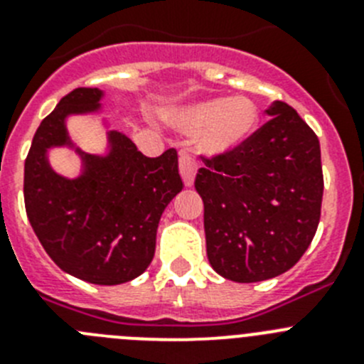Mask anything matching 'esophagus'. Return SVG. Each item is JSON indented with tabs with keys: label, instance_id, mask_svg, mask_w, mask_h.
<instances>
[{
	"label": "esophagus",
	"instance_id": "1",
	"mask_svg": "<svg viewBox=\"0 0 364 364\" xmlns=\"http://www.w3.org/2000/svg\"><path fill=\"white\" fill-rule=\"evenodd\" d=\"M180 175L184 178V184L193 186L195 182V175H197V162L189 156L188 153L180 154Z\"/></svg>",
	"mask_w": 364,
	"mask_h": 364
}]
</instances>
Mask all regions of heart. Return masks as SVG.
<instances>
[{
  "instance_id": "b5f03b06",
  "label": "heart",
  "mask_w": 364,
  "mask_h": 364,
  "mask_svg": "<svg viewBox=\"0 0 364 364\" xmlns=\"http://www.w3.org/2000/svg\"><path fill=\"white\" fill-rule=\"evenodd\" d=\"M169 122L182 133H198V147L205 154H226L255 133L259 109L246 96L211 98L175 109Z\"/></svg>"
}]
</instances>
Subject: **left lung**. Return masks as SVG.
Returning <instances> with one entry per match:
<instances>
[{"label": "left lung", "instance_id": "left-lung-1", "mask_svg": "<svg viewBox=\"0 0 364 364\" xmlns=\"http://www.w3.org/2000/svg\"><path fill=\"white\" fill-rule=\"evenodd\" d=\"M266 114L272 118L239 149L204 159L195 178L210 264L235 282L288 272L319 226V138L284 102H273Z\"/></svg>", "mask_w": 364, "mask_h": 364}]
</instances>
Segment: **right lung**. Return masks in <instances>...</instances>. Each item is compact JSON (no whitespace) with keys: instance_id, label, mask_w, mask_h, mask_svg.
I'll return each mask as SVG.
<instances>
[{"instance_id":"1","label":"right lung","mask_w":364,"mask_h":364,"mask_svg":"<svg viewBox=\"0 0 364 364\" xmlns=\"http://www.w3.org/2000/svg\"><path fill=\"white\" fill-rule=\"evenodd\" d=\"M102 98L96 87L74 89L41 122L25 160L23 197L28 222L50 259L73 277L112 286L146 272L160 217L184 184L175 149L149 159L120 131H107V154L74 147L67 118L98 112ZM50 146H73L82 159V175L58 176L46 159Z\"/></svg>"}]
</instances>
